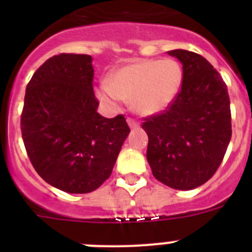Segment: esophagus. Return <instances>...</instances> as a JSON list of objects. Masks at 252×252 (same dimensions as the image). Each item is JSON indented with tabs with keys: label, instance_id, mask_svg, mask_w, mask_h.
Here are the masks:
<instances>
[{
	"label": "esophagus",
	"instance_id": "esophagus-1",
	"mask_svg": "<svg viewBox=\"0 0 252 252\" xmlns=\"http://www.w3.org/2000/svg\"><path fill=\"white\" fill-rule=\"evenodd\" d=\"M127 124H128V126H130L131 128L139 127V122H137L136 120L131 119V117H128V119H127Z\"/></svg>",
	"mask_w": 252,
	"mask_h": 252
}]
</instances>
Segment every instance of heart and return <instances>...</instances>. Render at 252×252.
<instances>
[{
  "instance_id": "b5f03b06",
  "label": "heart",
  "mask_w": 252,
  "mask_h": 252,
  "mask_svg": "<svg viewBox=\"0 0 252 252\" xmlns=\"http://www.w3.org/2000/svg\"><path fill=\"white\" fill-rule=\"evenodd\" d=\"M183 82V70L173 59H144L126 64L102 83L97 95L106 106L117 108L131 101L139 115L151 116L168 110Z\"/></svg>"
}]
</instances>
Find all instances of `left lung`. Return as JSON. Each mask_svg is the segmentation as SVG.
Listing matches in <instances>:
<instances>
[{
	"label": "left lung",
	"instance_id": "obj_1",
	"mask_svg": "<svg viewBox=\"0 0 252 252\" xmlns=\"http://www.w3.org/2000/svg\"><path fill=\"white\" fill-rule=\"evenodd\" d=\"M183 64V82L168 110L144 120L153 175L180 190L202 186L221 165L230 144V97L220 73L193 51H168Z\"/></svg>",
	"mask_w": 252,
	"mask_h": 252
}]
</instances>
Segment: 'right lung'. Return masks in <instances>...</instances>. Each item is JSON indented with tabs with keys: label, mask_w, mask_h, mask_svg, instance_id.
<instances>
[{
	"label": "right lung",
	"mask_w": 252,
	"mask_h": 252,
	"mask_svg": "<svg viewBox=\"0 0 252 252\" xmlns=\"http://www.w3.org/2000/svg\"><path fill=\"white\" fill-rule=\"evenodd\" d=\"M92 57L49 58L26 87L21 133L26 153L46 183L68 193H90L108 179L130 132L124 115L97 112Z\"/></svg>",
	"instance_id": "add662e5"
}]
</instances>
